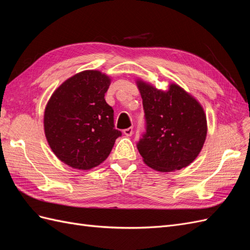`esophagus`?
<instances>
[{
  "label": "esophagus",
  "instance_id": "1",
  "mask_svg": "<svg viewBox=\"0 0 250 250\" xmlns=\"http://www.w3.org/2000/svg\"><path fill=\"white\" fill-rule=\"evenodd\" d=\"M123 132L125 135H127V137H130V135H132V133H133V128L132 127L126 128V129L123 130Z\"/></svg>",
  "mask_w": 250,
  "mask_h": 250
}]
</instances>
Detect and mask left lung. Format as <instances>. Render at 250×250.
<instances>
[{"label": "left lung", "instance_id": "left-lung-1", "mask_svg": "<svg viewBox=\"0 0 250 250\" xmlns=\"http://www.w3.org/2000/svg\"><path fill=\"white\" fill-rule=\"evenodd\" d=\"M146 131L137 147L144 162L160 172L180 170L201 151L207 138V117L201 105L177 84L168 92L138 81Z\"/></svg>", "mask_w": 250, "mask_h": 250}]
</instances>
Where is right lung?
I'll return each mask as SVG.
<instances>
[{"instance_id":"right-lung-1","label":"right lung","mask_w":250,"mask_h":250,"mask_svg":"<svg viewBox=\"0 0 250 250\" xmlns=\"http://www.w3.org/2000/svg\"><path fill=\"white\" fill-rule=\"evenodd\" d=\"M109 84L105 74L83 71L64 81L47 104V141L59 160L72 168L89 170L100 165L122 135L104 98Z\"/></svg>"}]
</instances>
